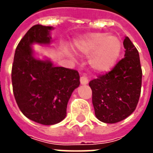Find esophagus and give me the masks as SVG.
Wrapping results in <instances>:
<instances>
[{
    "instance_id": "obj_1",
    "label": "esophagus",
    "mask_w": 153,
    "mask_h": 153,
    "mask_svg": "<svg viewBox=\"0 0 153 153\" xmlns=\"http://www.w3.org/2000/svg\"><path fill=\"white\" fill-rule=\"evenodd\" d=\"M80 83L82 85H86L88 83V79L86 76H82L80 78Z\"/></svg>"
}]
</instances>
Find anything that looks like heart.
Masks as SVG:
<instances>
[{
  "label": "heart",
  "mask_w": 153,
  "mask_h": 153,
  "mask_svg": "<svg viewBox=\"0 0 153 153\" xmlns=\"http://www.w3.org/2000/svg\"><path fill=\"white\" fill-rule=\"evenodd\" d=\"M76 50L83 55H90L89 64L97 73L104 74L112 70L121 51V42L116 36L97 33L86 35L75 45Z\"/></svg>",
  "instance_id": "b5f03b06"
}]
</instances>
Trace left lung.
Returning <instances> with one entry per match:
<instances>
[{"mask_svg":"<svg viewBox=\"0 0 153 153\" xmlns=\"http://www.w3.org/2000/svg\"><path fill=\"white\" fill-rule=\"evenodd\" d=\"M123 44L125 57L112 70L89 83L96 117L107 124L121 121L131 115L141 93L143 74L139 54L128 37Z\"/></svg>","mask_w":153,"mask_h":153,"instance_id":"8db88e82","label":"left lung"}]
</instances>
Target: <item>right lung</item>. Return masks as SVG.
Returning a JSON list of instances; mask_svg holds the SVG:
<instances>
[{
	"label": "right lung",
	"instance_id": "obj_1",
	"mask_svg": "<svg viewBox=\"0 0 153 153\" xmlns=\"http://www.w3.org/2000/svg\"><path fill=\"white\" fill-rule=\"evenodd\" d=\"M53 28L36 25L26 33L16 47L11 72L19 108L27 118L45 125L65 118L68 102L80 84L77 70L55 66L48 58L35 57L32 46L49 45Z\"/></svg>",
	"mask_w": 153,
	"mask_h": 153
}]
</instances>
